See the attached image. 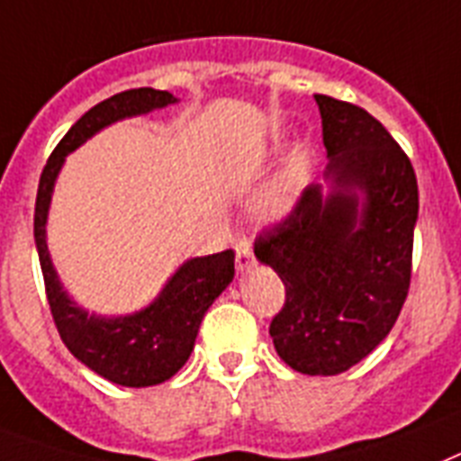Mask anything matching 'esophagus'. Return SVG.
<instances>
[{
	"instance_id": "obj_1",
	"label": "esophagus",
	"mask_w": 461,
	"mask_h": 461,
	"mask_svg": "<svg viewBox=\"0 0 461 461\" xmlns=\"http://www.w3.org/2000/svg\"><path fill=\"white\" fill-rule=\"evenodd\" d=\"M256 265V258H253V250L246 246V243H239L237 246V269L239 272H246Z\"/></svg>"
}]
</instances>
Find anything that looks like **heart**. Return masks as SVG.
<instances>
[{"mask_svg": "<svg viewBox=\"0 0 461 461\" xmlns=\"http://www.w3.org/2000/svg\"><path fill=\"white\" fill-rule=\"evenodd\" d=\"M298 185H301V163L294 158L276 172L275 177L269 179V185L265 186L263 203L267 205V211H289L291 203L295 201V194H298Z\"/></svg>", "mask_w": 461, "mask_h": 461, "instance_id": "obj_1", "label": "heart"}]
</instances>
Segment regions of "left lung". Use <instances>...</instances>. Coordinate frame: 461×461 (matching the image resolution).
Wrapping results in <instances>:
<instances>
[{"mask_svg":"<svg viewBox=\"0 0 461 461\" xmlns=\"http://www.w3.org/2000/svg\"><path fill=\"white\" fill-rule=\"evenodd\" d=\"M329 192L308 186L253 253L275 269L286 301L269 324L291 369L346 372L398 320L412 279L419 189L407 153L365 108L315 95Z\"/></svg>","mask_w":461,"mask_h":461,"instance_id":"8db88e82","label":"left lung"}]
</instances>
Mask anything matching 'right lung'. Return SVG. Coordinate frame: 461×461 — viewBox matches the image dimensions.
I'll return each mask as SVG.
<instances>
[{
	"mask_svg": "<svg viewBox=\"0 0 461 461\" xmlns=\"http://www.w3.org/2000/svg\"><path fill=\"white\" fill-rule=\"evenodd\" d=\"M177 104L160 89H127L89 108L59 141L40 177L35 201V243L54 324L70 353L111 384L146 388L163 384L185 366L201 320L234 279V250L186 260L144 310L122 317H99L66 294L47 249V215L63 160L99 130Z\"/></svg>",
	"mask_w": 461,
	"mask_h": 461,
	"instance_id": "obj_1",
	"label": "right lung"
}]
</instances>
